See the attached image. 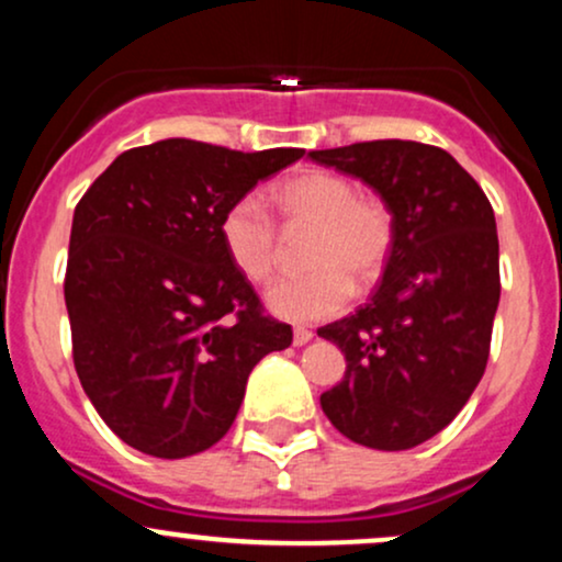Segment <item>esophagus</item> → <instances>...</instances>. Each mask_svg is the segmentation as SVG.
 <instances>
[{
  "label": "esophagus",
  "instance_id": "obj_1",
  "mask_svg": "<svg viewBox=\"0 0 562 562\" xmlns=\"http://www.w3.org/2000/svg\"><path fill=\"white\" fill-rule=\"evenodd\" d=\"M314 338V333L308 327H295L293 330V346H306Z\"/></svg>",
  "mask_w": 562,
  "mask_h": 562
}]
</instances>
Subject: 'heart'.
<instances>
[{
  "mask_svg": "<svg viewBox=\"0 0 562 562\" xmlns=\"http://www.w3.org/2000/svg\"><path fill=\"white\" fill-rule=\"evenodd\" d=\"M288 224H314L308 243L312 272L282 277L269 285L267 306L288 322H317L344 312L353 295V277L375 282L393 248V216L375 198L338 173L301 171L272 192ZM218 240L245 280L263 282L274 272L277 232L254 195L237 198L218 218Z\"/></svg>",
  "mask_w": 562,
  "mask_h": 562,
  "instance_id": "obj_1",
  "label": "heart"
}]
</instances>
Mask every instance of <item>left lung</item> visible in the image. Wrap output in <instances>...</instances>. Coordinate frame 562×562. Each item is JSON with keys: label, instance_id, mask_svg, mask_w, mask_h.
<instances>
[{"label": "left lung", "instance_id": "obj_1", "mask_svg": "<svg viewBox=\"0 0 562 562\" xmlns=\"http://www.w3.org/2000/svg\"><path fill=\"white\" fill-rule=\"evenodd\" d=\"M308 158L362 179L393 216L372 301L317 330L346 357L322 412L353 443L412 449L460 415L486 370L499 306L492 203L447 150L423 142H357Z\"/></svg>", "mask_w": 562, "mask_h": 562}]
</instances>
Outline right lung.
Instances as JSON below:
<instances>
[{
	"label": "right lung",
	"mask_w": 562,
	"mask_h": 562,
	"mask_svg": "<svg viewBox=\"0 0 562 562\" xmlns=\"http://www.w3.org/2000/svg\"><path fill=\"white\" fill-rule=\"evenodd\" d=\"M301 156L160 139L121 153L76 205L74 364L108 428L142 454L182 460L222 441L250 370L293 340L229 263L218 218Z\"/></svg>",
	"instance_id": "add662e5"
}]
</instances>
